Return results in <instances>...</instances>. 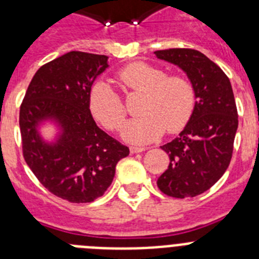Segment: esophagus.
Returning <instances> with one entry per match:
<instances>
[{
    "mask_svg": "<svg viewBox=\"0 0 259 259\" xmlns=\"http://www.w3.org/2000/svg\"><path fill=\"white\" fill-rule=\"evenodd\" d=\"M145 150V148H139V146H130V153L131 154H136V153H141Z\"/></svg>",
    "mask_w": 259,
    "mask_h": 259,
    "instance_id": "obj_1",
    "label": "esophagus"
}]
</instances>
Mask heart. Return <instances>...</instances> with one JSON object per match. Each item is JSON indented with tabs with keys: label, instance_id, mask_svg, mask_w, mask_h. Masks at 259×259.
Masks as SVG:
<instances>
[{
	"label": "heart",
	"instance_id": "heart-1",
	"mask_svg": "<svg viewBox=\"0 0 259 259\" xmlns=\"http://www.w3.org/2000/svg\"><path fill=\"white\" fill-rule=\"evenodd\" d=\"M116 79L127 93H143L137 118L128 120L122 130L124 140L148 144L164 131L176 134L188 124L196 107V91L187 77L168 75L145 62H132L116 72ZM89 109L109 131L124 122L127 109L111 87L105 81L95 84L89 93Z\"/></svg>",
	"mask_w": 259,
	"mask_h": 259
}]
</instances>
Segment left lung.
I'll list each match as a JSON object with an SVG mask.
<instances>
[{
    "instance_id": "obj_1",
    "label": "left lung",
    "mask_w": 259,
    "mask_h": 259,
    "mask_svg": "<svg viewBox=\"0 0 259 259\" xmlns=\"http://www.w3.org/2000/svg\"><path fill=\"white\" fill-rule=\"evenodd\" d=\"M154 53L184 71L197 98L188 124L171 143L161 146L170 164L157 185L170 197H194L211 188L230 166L239 125L232 87L223 70L198 50Z\"/></svg>"
}]
</instances>
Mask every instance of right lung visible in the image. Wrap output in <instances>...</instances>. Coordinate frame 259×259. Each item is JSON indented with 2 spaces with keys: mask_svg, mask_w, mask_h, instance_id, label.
Here are the masks:
<instances>
[{
  "mask_svg": "<svg viewBox=\"0 0 259 259\" xmlns=\"http://www.w3.org/2000/svg\"><path fill=\"white\" fill-rule=\"evenodd\" d=\"M107 68V57L66 53L41 66L20 105L23 157L38 182L68 202L101 197L115 175V166L130 149L98 128L89 110L93 81ZM56 120L61 134L56 143L39 137L37 125Z\"/></svg>",
  "mask_w": 259,
  "mask_h": 259,
  "instance_id": "obj_1",
  "label": "right lung"
}]
</instances>
